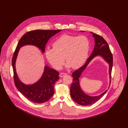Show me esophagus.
<instances>
[{
	"label": "esophagus",
	"instance_id": "1",
	"mask_svg": "<svg viewBox=\"0 0 128 128\" xmlns=\"http://www.w3.org/2000/svg\"><path fill=\"white\" fill-rule=\"evenodd\" d=\"M67 74H66V73H60V74H59V76H60V77H61V78H62V77H63L64 76H65V75H66Z\"/></svg>",
	"mask_w": 128,
	"mask_h": 128
}]
</instances>
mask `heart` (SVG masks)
<instances>
[{
    "label": "heart",
    "mask_w": 128,
    "mask_h": 128,
    "mask_svg": "<svg viewBox=\"0 0 128 128\" xmlns=\"http://www.w3.org/2000/svg\"><path fill=\"white\" fill-rule=\"evenodd\" d=\"M53 48H48L46 57L50 64L59 69L65 61L68 67L78 69L86 61L90 50V42L85 36L64 34L53 43Z\"/></svg>",
    "instance_id": "obj_1"
}]
</instances>
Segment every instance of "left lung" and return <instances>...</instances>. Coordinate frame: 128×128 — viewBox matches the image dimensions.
I'll use <instances>...</instances> for the list:
<instances>
[{
  "mask_svg": "<svg viewBox=\"0 0 128 128\" xmlns=\"http://www.w3.org/2000/svg\"><path fill=\"white\" fill-rule=\"evenodd\" d=\"M81 32L84 31H81ZM90 33L93 34V36L95 39V44L94 50L91 55L88 59L84 65L72 73V76L74 78V79H73V82L72 83L70 88V96L71 98L78 104L82 106H88L94 104L99 100L105 94L107 90H106L104 93L97 96H90L83 92L80 84V78L82 75V72L86 68L88 65L95 57H102L109 64V74L110 79L111 78L112 70L113 65L112 54L110 50H109V48L107 42L102 36L93 33L92 32H90ZM110 82L111 81L110 80ZM109 86H110V84H109Z\"/></svg>",
  "mask_w": 128,
  "mask_h": 128,
  "instance_id": "8db88e82",
  "label": "left lung"
}]
</instances>
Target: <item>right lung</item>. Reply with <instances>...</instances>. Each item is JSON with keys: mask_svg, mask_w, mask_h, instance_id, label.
I'll list each match as a JSON object with an SVG mask.
<instances>
[{"mask_svg": "<svg viewBox=\"0 0 128 128\" xmlns=\"http://www.w3.org/2000/svg\"><path fill=\"white\" fill-rule=\"evenodd\" d=\"M61 30H35L25 33L20 40L12 59L14 79L16 86L28 100L35 103H42L48 101L54 94V86L59 79V73L48 66H45L40 78L32 84L23 83L18 78L16 69V62L20 48L26 45L34 46L44 53L49 39Z\"/></svg>", "mask_w": 128, "mask_h": 128, "instance_id": "right-lung-1", "label": "right lung"}]
</instances>
